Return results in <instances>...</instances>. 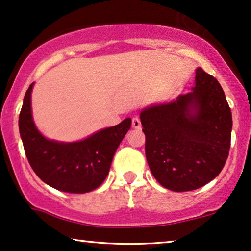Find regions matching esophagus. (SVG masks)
Segmentation results:
<instances>
[{
    "label": "esophagus",
    "mask_w": 251,
    "mask_h": 251,
    "mask_svg": "<svg viewBox=\"0 0 251 251\" xmlns=\"http://www.w3.org/2000/svg\"><path fill=\"white\" fill-rule=\"evenodd\" d=\"M132 126H133V128L140 129L141 127H142V124H141L140 118H138V117H134V118L132 119Z\"/></svg>",
    "instance_id": "34e87169"
}]
</instances>
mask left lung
Masks as SVG:
<instances>
[{
  "label": "left lung",
  "instance_id": "1",
  "mask_svg": "<svg viewBox=\"0 0 251 251\" xmlns=\"http://www.w3.org/2000/svg\"><path fill=\"white\" fill-rule=\"evenodd\" d=\"M145 155L164 188L189 192L221 173L229 155L232 115L215 77L196 69L192 92L142 109Z\"/></svg>",
  "mask_w": 251,
  "mask_h": 251
}]
</instances>
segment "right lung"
Instances as JSON below:
<instances>
[{
  "mask_svg": "<svg viewBox=\"0 0 251 251\" xmlns=\"http://www.w3.org/2000/svg\"><path fill=\"white\" fill-rule=\"evenodd\" d=\"M33 84L25 92L19 116L20 136L32 170L45 184L61 192L84 194L98 188L109 173L116 150L130 128L132 119L126 118L80 141L50 140L33 122Z\"/></svg>",
  "mask_w": 251,
  "mask_h": 251,
  "instance_id": "right-lung-1",
  "label": "right lung"
}]
</instances>
